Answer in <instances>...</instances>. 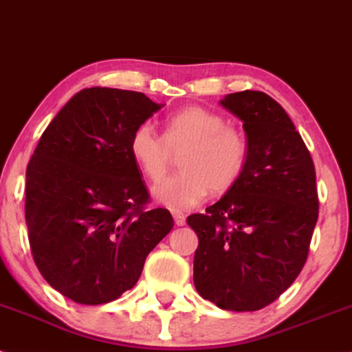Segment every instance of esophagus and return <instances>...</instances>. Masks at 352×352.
Masks as SVG:
<instances>
[{
    "mask_svg": "<svg viewBox=\"0 0 352 352\" xmlns=\"http://www.w3.org/2000/svg\"><path fill=\"white\" fill-rule=\"evenodd\" d=\"M172 217L175 219L177 226H184V224L187 223V217H185V213H182V211H172Z\"/></svg>",
    "mask_w": 352,
    "mask_h": 352,
    "instance_id": "esophagus-1",
    "label": "esophagus"
}]
</instances>
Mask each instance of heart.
I'll list each match as a JSON object with an SVG mask.
<instances>
[{
	"mask_svg": "<svg viewBox=\"0 0 352 352\" xmlns=\"http://www.w3.org/2000/svg\"><path fill=\"white\" fill-rule=\"evenodd\" d=\"M131 157L151 182L164 179L173 155H180L184 172L154 187V198L173 210L200 205L210 190L224 193L238 184L249 159V141L243 129L226 124L221 114L201 107L173 113L165 122L164 135L151 122L134 129L129 141Z\"/></svg>",
	"mask_w": 352,
	"mask_h": 352,
	"instance_id": "obj_1",
	"label": "heart"
}]
</instances>
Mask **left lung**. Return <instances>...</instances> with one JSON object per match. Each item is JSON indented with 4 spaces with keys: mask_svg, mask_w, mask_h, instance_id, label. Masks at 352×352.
<instances>
[{
    "mask_svg": "<svg viewBox=\"0 0 352 352\" xmlns=\"http://www.w3.org/2000/svg\"><path fill=\"white\" fill-rule=\"evenodd\" d=\"M221 104L243 121L249 159L221 200L187 218L197 232L195 289L230 311L277 300L307 262L318 219L310 151L280 104L262 91H238Z\"/></svg>",
    "mask_w": 352,
    "mask_h": 352,
    "instance_id": "left-lung-1",
    "label": "left lung"
}]
</instances>
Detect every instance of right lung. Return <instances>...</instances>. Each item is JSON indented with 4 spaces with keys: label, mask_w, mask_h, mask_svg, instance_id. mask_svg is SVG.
<instances>
[{
    "label": "right lung",
    "mask_w": 352,
    "mask_h": 352,
    "mask_svg": "<svg viewBox=\"0 0 352 352\" xmlns=\"http://www.w3.org/2000/svg\"><path fill=\"white\" fill-rule=\"evenodd\" d=\"M162 108L144 93L85 88L44 131L26 170V224L42 277L82 305L120 298L173 228L131 157L139 124Z\"/></svg>",
    "instance_id": "1"
}]
</instances>
